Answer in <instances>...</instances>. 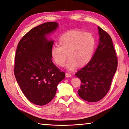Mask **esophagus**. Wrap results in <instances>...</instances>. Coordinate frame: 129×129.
<instances>
[{"label":"esophagus","mask_w":129,"mask_h":129,"mask_svg":"<svg viewBox=\"0 0 129 129\" xmlns=\"http://www.w3.org/2000/svg\"><path fill=\"white\" fill-rule=\"evenodd\" d=\"M65 76H66V77H71L72 74L71 73H66Z\"/></svg>","instance_id":"esophagus-1"}]
</instances>
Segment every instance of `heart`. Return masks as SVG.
Returning a JSON list of instances; mask_svg holds the SVG:
<instances>
[{
    "label": "heart",
    "mask_w": 129,
    "mask_h": 129,
    "mask_svg": "<svg viewBox=\"0 0 129 129\" xmlns=\"http://www.w3.org/2000/svg\"><path fill=\"white\" fill-rule=\"evenodd\" d=\"M95 38L91 33L82 30H71L62 34L58 39V46L51 50V56L58 67H63L68 56L67 67L74 70L90 61L95 47Z\"/></svg>",
    "instance_id": "b5f03b06"
}]
</instances>
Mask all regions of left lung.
Listing matches in <instances>:
<instances>
[{"instance_id": "1", "label": "left lung", "mask_w": 129, "mask_h": 129, "mask_svg": "<svg viewBox=\"0 0 129 129\" xmlns=\"http://www.w3.org/2000/svg\"><path fill=\"white\" fill-rule=\"evenodd\" d=\"M99 43L93 57L76 74L81 85L79 96L88 102L102 99L111 88L112 81L117 68L118 60L111 36L98 26Z\"/></svg>"}]
</instances>
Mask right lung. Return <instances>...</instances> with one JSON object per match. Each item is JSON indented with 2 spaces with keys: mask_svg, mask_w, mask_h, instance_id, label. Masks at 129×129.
Returning <instances> with one entry per match:
<instances>
[{
  "mask_svg": "<svg viewBox=\"0 0 129 129\" xmlns=\"http://www.w3.org/2000/svg\"><path fill=\"white\" fill-rule=\"evenodd\" d=\"M57 23L48 22L27 32L18 42L14 74L23 93L38 105L50 103L55 97L58 83L65 77L53 64L51 50L53 42L46 36L56 29Z\"/></svg>",
  "mask_w": 129,
  "mask_h": 129,
  "instance_id": "right-lung-1",
  "label": "right lung"
}]
</instances>
